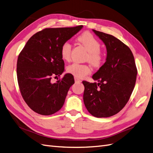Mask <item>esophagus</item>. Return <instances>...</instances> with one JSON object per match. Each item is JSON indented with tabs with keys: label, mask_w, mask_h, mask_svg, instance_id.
I'll use <instances>...</instances> for the list:
<instances>
[{
	"label": "esophagus",
	"mask_w": 153,
	"mask_h": 153,
	"mask_svg": "<svg viewBox=\"0 0 153 153\" xmlns=\"http://www.w3.org/2000/svg\"><path fill=\"white\" fill-rule=\"evenodd\" d=\"M75 81L76 83H79V82H82V80L80 79H79V78L76 77V76H75Z\"/></svg>",
	"instance_id": "1"
}]
</instances>
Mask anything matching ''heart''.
<instances>
[{
	"label": "heart",
	"mask_w": 153,
	"mask_h": 153,
	"mask_svg": "<svg viewBox=\"0 0 153 153\" xmlns=\"http://www.w3.org/2000/svg\"><path fill=\"white\" fill-rule=\"evenodd\" d=\"M78 41L88 51L86 60L94 68H98L102 64L104 56L100 50L101 45L99 41L88 32L78 36ZM71 54V45L68 42H64L60 48V55L65 61H69ZM67 71L77 78H84L91 73V69L89 65L73 63L68 65Z\"/></svg>",
	"instance_id": "heart-1"
}]
</instances>
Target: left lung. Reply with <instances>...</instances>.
<instances>
[{
    "mask_svg": "<svg viewBox=\"0 0 153 153\" xmlns=\"http://www.w3.org/2000/svg\"><path fill=\"white\" fill-rule=\"evenodd\" d=\"M105 44L107 59L93 75L98 83L83 81L86 109L97 118L117 114L126 105L134 89L137 75L134 58L130 48L114 36L93 30Z\"/></svg>",
    "mask_w": 153,
    "mask_h": 153,
    "instance_id": "8db88e82",
    "label": "left lung"
}]
</instances>
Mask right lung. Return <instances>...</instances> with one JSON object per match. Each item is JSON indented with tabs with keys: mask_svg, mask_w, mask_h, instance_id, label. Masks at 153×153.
I'll return each mask as SVG.
<instances>
[{
	"mask_svg": "<svg viewBox=\"0 0 153 153\" xmlns=\"http://www.w3.org/2000/svg\"><path fill=\"white\" fill-rule=\"evenodd\" d=\"M82 27L45 28L33 35L19 53L16 64L19 89L35 113L51 115L63 106L70 87L75 83L74 77L67 73L54 83L51 80L64 71L62 45Z\"/></svg>",
	"mask_w": 153,
	"mask_h": 153,
	"instance_id": "right-lung-1",
	"label": "right lung"
}]
</instances>
